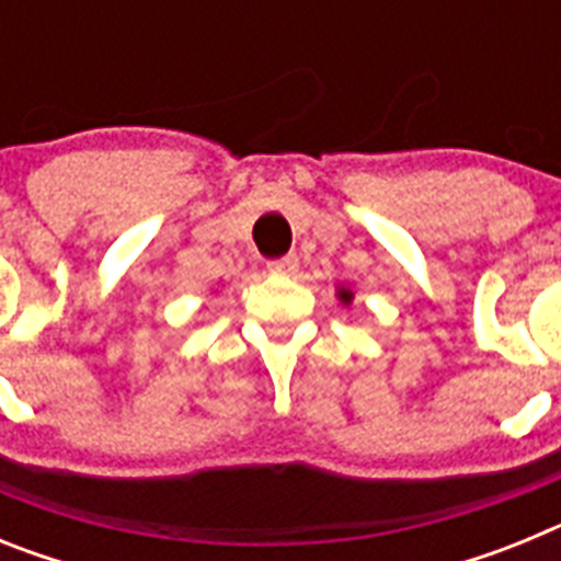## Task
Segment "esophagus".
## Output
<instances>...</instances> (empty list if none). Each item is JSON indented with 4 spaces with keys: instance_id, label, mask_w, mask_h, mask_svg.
Returning <instances> with one entry per match:
<instances>
[{
    "instance_id": "obj_1",
    "label": "esophagus",
    "mask_w": 561,
    "mask_h": 561,
    "mask_svg": "<svg viewBox=\"0 0 561 561\" xmlns=\"http://www.w3.org/2000/svg\"><path fill=\"white\" fill-rule=\"evenodd\" d=\"M266 272L270 275H295L297 272V255H284V257H275L266 264Z\"/></svg>"
}]
</instances>
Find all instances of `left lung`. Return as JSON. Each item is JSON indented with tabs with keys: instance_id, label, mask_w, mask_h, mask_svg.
<instances>
[{
	"instance_id": "1",
	"label": "left lung",
	"mask_w": 561,
	"mask_h": 561,
	"mask_svg": "<svg viewBox=\"0 0 561 561\" xmlns=\"http://www.w3.org/2000/svg\"><path fill=\"white\" fill-rule=\"evenodd\" d=\"M336 300H340L345 309H351V304H354V291H351L348 286H336Z\"/></svg>"
}]
</instances>
